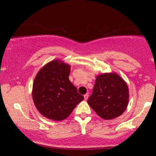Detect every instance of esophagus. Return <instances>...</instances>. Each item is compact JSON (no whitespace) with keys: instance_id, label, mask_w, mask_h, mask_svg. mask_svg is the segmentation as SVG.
<instances>
[{"instance_id":"esophagus-1","label":"esophagus","mask_w":156,"mask_h":156,"mask_svg":"<svg viewBox=\"0 0 156 156\" xmlns=\"http://www.w3.org/2000/svg\"><path fill=\"white\" fill-rule=\"evenodd\" d=\"M83 97H84V99H85L86 101H87V100L88 99V98H89V94H88V93H87V94H84Z\"/></svg>"}]
</instances>
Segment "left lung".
Instances as JSON below:
<instances>
[{
	"mask_svg": "<svg viewBox=\"0 0 156 156\" xmlns=\"http://www.w3.org/2000/svg\"><path fill=\"white\" fill-rule=\"evenodd\" d=\"M128 98V88L124 80L115 73H104L97 77L88 103L101 118L112 119L125 112Z\"/></svg>",
	"mask_w": 156,
	"mask_h": 156,
	"instance_id": "obj_1",
	"label": "left lung"
}]
</instances>
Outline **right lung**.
I'll use <instances>...</instances> for the list:
<instances>
[{
  "mask_svg": "<svg viewBox=\"0 0 156 156\" xmlns=\"http://www.w3.org/2000/svg\"><path fill=\"white\" fill-rule=\"evenodd\" d=\"M70 66L58 60L44 65L36 76L32 96L37 110L55 121L69 117L83 96L69 80Z\"/></svg>",
  "mask_w": 156,
  "mask_h": 156,
  "instance_id": "obj_1",
  "label": "right lung"
}]
</instances>
